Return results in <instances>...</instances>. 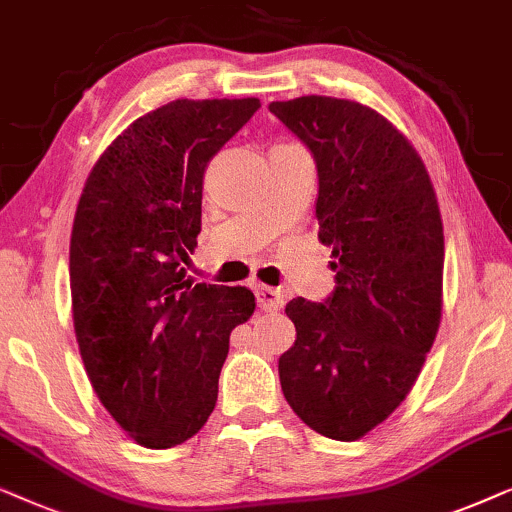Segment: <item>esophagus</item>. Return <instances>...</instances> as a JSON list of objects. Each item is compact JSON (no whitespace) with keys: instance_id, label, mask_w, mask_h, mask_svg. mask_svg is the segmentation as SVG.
Instances as JSON below:
<instances>
[{"instance_id":"obj_1","label":"esophagus","mask_w":512,"mask_h":512,"mask_svg":"<svg viewBox=\"0 0 512 512\" xmlns=\"http://www.w3.org/2000/svg\"><path fill=\"white\" fill-rule=\"evenodd\" d=\"M255 297H257V306H260L262 311H281L283 306V295L281 290L276 288H269V285H255Z\"/></svg>"}]
</instances>
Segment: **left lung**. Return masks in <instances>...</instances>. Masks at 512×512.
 <instances>
[{"label": "left lung", "instance_id": "obj_1", "mask_svg": "<svg viewBox=\"0 0 512 512\" xmlns=\"http://www.w3.org/2000/svg\"><path fill=\"white\" fill-rule=\"evenodd\" d=\"M318 168V238L337 288L285 306L297 339L278 358L292 412L325 438H363L412 391L442 316L445 236L412 142L372 107L302 95L271 102Z\"/></svg>", "mask_w": 512, "mask_h": 512}]
</instances>
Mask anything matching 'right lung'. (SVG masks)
I'll list each match as a JSON object with an SVG mask.
<instances>
[{
	"instance_id": "1",
	"label": "right lung",
	"mask_w": 512,
	"mask_h": 512,
	"mask_svg": "<svg viewBox=\"0 0 512 512\" xmlns=\"http://www.w3.org/2000/svg\"><path fill=\"white\" fill-rule=\"evenodd\" d=\"M257 98L173 100L135 119L88 175L70 238L72 318L91 386L142 447L192 438L215 410L248 288L194 283L203 173Z\"/></svg>"
}]
</instances>
